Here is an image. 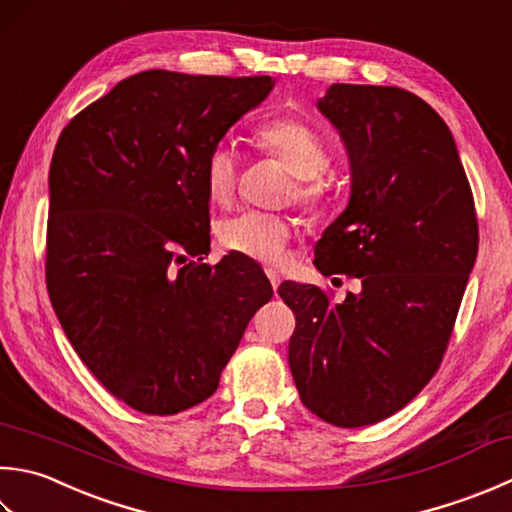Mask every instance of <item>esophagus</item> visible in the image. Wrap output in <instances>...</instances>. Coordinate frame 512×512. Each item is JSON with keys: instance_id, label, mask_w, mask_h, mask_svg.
Wrapping results in <instances>:
<instances>
[{"instance_id": "obj_1", "label": "esophagus", "mask_w": 512, "mask_h": 512, "mask_svg": "<svg viewBox=\"0 0 512 512\" xmlns=\"http://www.w3.org/2000/svg\"><path fill=\"white\" fill-rule=\"evenodd\" d=\"M266 275H268V279H270V284H273V290H277L279 282H282V279H279L277 270H275V268H266Z\"/></svg>"}]
</instances>
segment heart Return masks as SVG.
<instances>
[{
    "label": "heart",
    "mask_w": 512,
    "mask_h": 512,
    "mask_svg": "<svg viewBox=\"0 0 512 512\" xmlns=\"http://www.w3.org/2000/svg\"><path fill=\"white\" fill-rule=\"evenodd\" d=\"M257 142L266 153L277 157L295 182V199L308 208H319L326 199V188L319 175L330 166V153L322 137L313 128L297 119H277L257 130ZM237 150L228 144H219L210 150L204 162V190L217 206L233 202L237 188ZM293 226L286 217L262 213V210H244L226 217L217 226V239L230 253L246 255L264 264H277Z\"/></svg>",
    "instance_id": "1"
}]
</instances>
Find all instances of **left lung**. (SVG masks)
<instances>
[{
	"label": "left lung",
	"instance_id": "obj_1",
	"mask_svg": "<svg viewBox=\"0 0 512 512\" xmlns=\"http://www.w3.org/2000/svg\"><path fill=\"white\" fill-rule=\"evenodd\" d=\"M317 108L342 135L350 199L315 246L322 275L362 282L333 304L284 282L293 308L288 364L324 422L359 428L402 410L442 364L479 230L473 190L446 122L397 86L333 84Z\"/></svg>",
	"mask_w": 512,
	"mask_h": 512
}]
</instances>
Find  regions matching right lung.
<instances>
[{"mask_svg":"<svg viewBox=\"0 0 512 512\" xmlns=\"http://www.w3.org/2000/svg\"><path fill=\"white\" fill-rule=\"evenodd\" d=\"M275 79L144 70L70 119L48 175L46 286L110 395L175 415L215 393L273 297L248 257L210 253L204 162ZM186 256H197L188 263Z\"/></svg>","mask_w":512,"mask_h":512,"instance_id":"add662e5","label":"right lung"}]
</instances>
